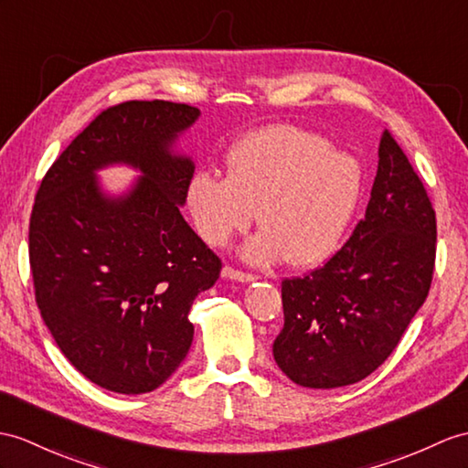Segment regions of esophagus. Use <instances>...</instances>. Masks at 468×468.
<instances>
[{
	"label": "esophagus",
	"instance_id": "obj_1",
	"mask_svg": "<svg viewBox=\"0 0 468 468\" xmlns=\"http://www.w3.org/2000/svg\"><path fill=\"white\" fill-rule=\"evenodd\" d=\"M222 278H226V280H236V282H252V280H254L252 273L234 270L232 266H224V268H222Z\"/></svg>",
	"mask_w": 468,
	"mask_h": 468
}]
</instances>
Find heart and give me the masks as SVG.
Instances as JSON below:
<instances>
[{"instance_id": "heart-1", "label": "heart", "mask_w": 468, "mask_h": 468, "mask_svg": "<svg viewBox=\"0 0 468 468\" xmlns=\"http://www.w3.org/2000/svg\"><path fill=\"white\" fill-rule=\"evenodd\" d=\"M226 178L198 170L186 188L197 232L222 246L246 230L258 210L261 232L242 248L258 266L286 260L307 268L334 252L356 208L361 168L322 134L268 124L244 134L226 154Z\"/></svg>"}]
</instances>
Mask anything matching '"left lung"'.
Returning a JSON list of instances; mask_svg holds the SVG:
<instances>
[{
  "mask_svg": "<svg viewBox=\"0 0 468 468\" xmlns=\"http://www.w3.org/2000/svg\"><path fill=\"white\" fill-rule=\"evenodd\" d=\"M435 252L437 218L427 190L385 131L367 210L349 240L322 268L282 282L278 367L310 389L366 379L427 300Z\"/></svg>",
  "mask_w": 468,
  "mask_h": 468,
  "instance_id": "8db88e82",
  "label": "left lung"
}]
</instances>
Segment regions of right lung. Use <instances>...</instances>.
<instances>
[{
  "label": "right lung",
  "mask_w": 468,
  "mask_h": 468,
  "mask_svg": "<svg viewBox=\"0 0 468 468\" xmlns=\"http://www.w3.org/2000/svg\"><path fill=\"white\" fill-rule=\"evenodd\" d=\"M200 117L170 101L109 107L43 176L29 220V264L45 325L71 366L102 389L139 395L173 375L192 344V302L222 261L182 218L195 163L173 144ZM139 167L122 197L96 170Z\"/></svg>",
  "instance_id": "obj_1"
}]
</instances>
